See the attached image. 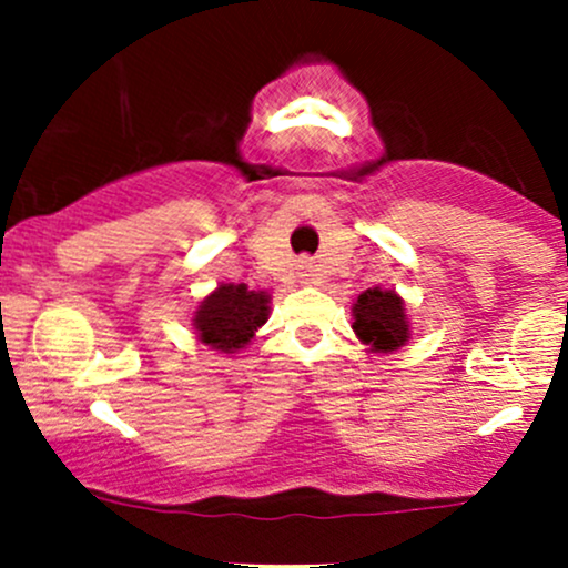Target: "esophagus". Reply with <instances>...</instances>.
<instances>
[{
    "label": "esophagus",
    "mask_w": 568,
    "mask_h": 568,
    "mask_svg": "<svg viewBox=\"0 0 568 568\" xmlns=\"http://www.w3.org/2000/svg\"><path fill=\"white\" fill-rule=\"evenodd\" d=\"M298 270H302V277H312V272H315L312 270L310 258H302V262H298Z\"/></svg>",
    "instance_id": "34e87169"
}]
</instances>
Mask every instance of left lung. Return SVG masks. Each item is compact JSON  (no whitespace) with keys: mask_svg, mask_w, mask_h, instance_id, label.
Here are the masks:
<instances>
[{"mask_svg":"<svg viewBox=\"0 0 568 568\" xmlns=\"http://www.w3.org/2000/svg\"><path fill=\"white\" fill-rule=\"evenodd\" d=\"M355 334L376 352H393L408 342V317L403 298L395 291L371 288L357 296L352 306Z\"/></svg>","mask_w":568,"mask_h":568,"instance_id":"8db88e82","label":"left lung"}]
</instances>
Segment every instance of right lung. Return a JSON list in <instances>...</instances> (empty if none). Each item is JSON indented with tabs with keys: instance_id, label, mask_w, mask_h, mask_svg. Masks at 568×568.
Returning <instances> with one entry per match:
<instances>
[{
	"instance_id": "add662e5",
	"label": "right lung",
	"mask_w": 568,
	"mask_h": 568,
	"mask_svg": "<svg viewBox=\"0 0 568 568\" xmlns=\"http://www.w3.org/2000/svg\"><path fill=\"white\" fill-rule=\"evenodd\" d=\"M266 304L270 296L264 291H247L245 285H219V291H213L194 315L200 342L221 352H237L266 321L270 312Z\"/></svg>"
}]
</instances>
